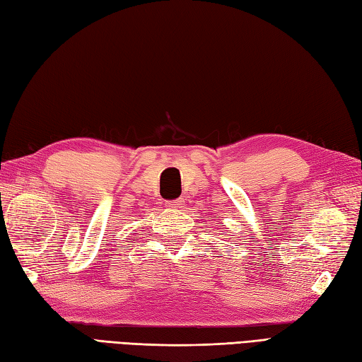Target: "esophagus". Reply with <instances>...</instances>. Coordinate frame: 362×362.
<instances>
[{"instance_id":"34e87169","label":"esophagus","mask_w":362,"mask_h":362,"mask_svg":"<svg viewBox=\"0 0 362 362\" xmlns=\"http://www.w3.org/2000/svg\"><path fill=\"white\" fill-rule=\"evenodd\" d=\"M168 207H171V209L185 207V199H183V197H179V199H175V201H169L168 202Z\"/></svg>"}]
</instances>
